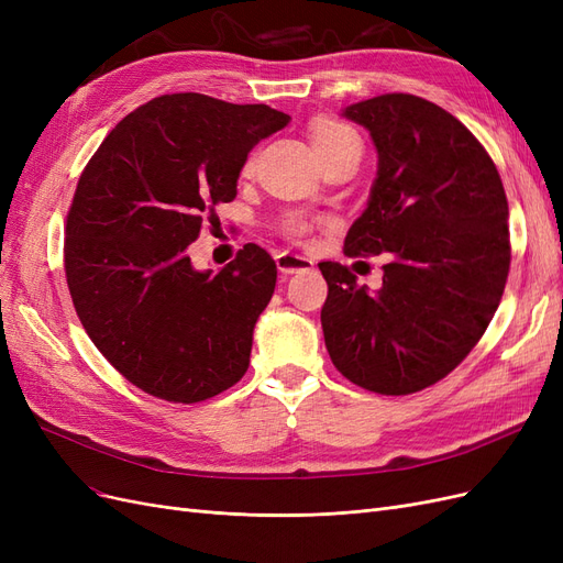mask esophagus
<instances>
[{"instance_id": "1", "label": "esophagus", "mask_w": 563, "mask_h": 563, "mask_svg": "<svg viewBox=\"0 0 563 563\" xmlns=\"http://www.w3.org/2000/svg\"><path fill=\"white\" fill-rule=\"evenodd\" d=\"M275 261H277L279 272H284V275H298V272H308L314 267V263L310 258H305V255H298L291 251L277 253Z\"/></svg>"}]
</instances>
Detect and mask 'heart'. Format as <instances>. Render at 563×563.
I'll list each match as a JSON object with an SVG mask.
<instances>
[{"mask_svg": "<svg viewBox=\"0 0 563 563\" xmlns=\"http://www.w3.org/2000/svg\"><path fill=\"white\" fill-rule=\"evenodd\" d=\"M308 135H310V143H312V147H314V152H321V150H327V147H331V145H335V143H340V141H345V139H352L354 135V131L347 126V124H343V122H338V119H331V117H317V119H312L310 122V126H308ZM310 223L308 220H302V218H291L286 223V234L288 236H305L310 232Z\"/></svg>", "mask_w": 563, "mask_h": 563, "instance_id": "1", "label": "heart"}]
</instances>
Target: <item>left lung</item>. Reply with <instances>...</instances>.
Returning <instances> with one entry per match:
<instances>
[{
  "mask_svg": "<svg viewBox=\"0 0 563 563\" xmlns=\"http://www.w3.org/2000/svg\"><path fill=\"white\" fill-rule=\"evenodd\" d=\"M345 117L371 131L378 178L343 249L389 263L376 294L347 265L319 263L323 340L350 383L413 395L446 378L498 310L512 261L505 187L474 133L430 100L383 93Z\"/></svg>",
  "mask_w": 563,
  "mask_h": 563,
  "instance_id": "8db88e82",
  "label": "left lung"
}]
</instances>
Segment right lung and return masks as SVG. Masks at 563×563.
Listing matches in <instances>:
<instances>
[{
	"label": "right lung",
	"instance_id": "obj_1",
	"mask_svg": "<svg viewBox=\"0 0 563 563\" xmlns=\"http://www.w3.org/2000/svg\"><path fill=\"white\" fill-rule=\"evenodd\" d=\"M269 106L152 98L84 166L65 220V279L98 352L147 395L197 404L242 380L277 265L244 244L213 275L187 246L232 201L249 152L288 124Z\"/></svg>",
	"mask_w": 563,
	"mask_h": 563
}]
</instances>
